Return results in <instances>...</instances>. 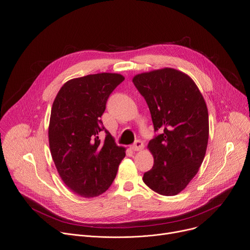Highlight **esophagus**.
Segmentation results:
<instances>
[{
  "instance_id": "esophagus-1",
  "label": "esophagus",
  "mask_w": 250,
  "mask_h": 250,
  "mask_svg": "<svg viewBox=\"0 0 250 250\" xmlns=\"http://www.w3.org/2000/svg\"><path fill=\"white\" fill-rule=\"evenodd\" d=\"M144 147H145V146H144V143L142 141H137L130 146V148L134 151L142 150V149H144Z\"/></svg>"
}]
</instances>
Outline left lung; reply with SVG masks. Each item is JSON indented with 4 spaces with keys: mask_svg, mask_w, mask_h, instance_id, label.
<instances>
[{
    "mask_svg": "<svg viewBox=\"0 0 250 250\" xmlns=\"http://www.w3.org/2000/svg\"><path fill=\"white\" fill-rule=\"evenodd\" d=\"M154 127L161 133L148 143L153 167L144 183L162 195L184 190L197 173L208 143V111L192 79L171 67L134 76Z\"/></svg>",
    "mask_w": 250,
    "mask_h": 250,
    "instance_id": "1",
    "label": "left lung"
}]
</instances>
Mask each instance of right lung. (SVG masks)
Returning a JSON list of instances; mask_svg holds the SVG:
<instances>
[{
  "label": "right lung",
  "instance_id": "obj_1",
  "mask_svg": "<svg viewBox=\"0 0 250 250\" xmlns=\"http://www.w3.org/2000/svg\"><path fill=\"white\" fill-rule=\"evenodd\" d=\"M120 74L102 73L67 81L53 103L49 144L57 170L74 193L103 194L116 178L125 148L118 146L101 120L105 104L123 81ZM106 131L101 142L98 133Z\"/></svg>",
  "mask_w": 250,
  "mask_h": 250
}]
</instances>
